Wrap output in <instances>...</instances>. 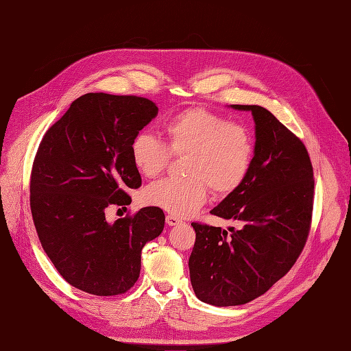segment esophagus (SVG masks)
<instances>
[{
  "instance_id": "1",
  "label": "esophagus",
  "mask_w": 351,
  "mask_h": 351,
  "mask_svg": "<svg viewBox=\"0 0 351 351\" xmlns=\"http://www.w3.org/2000/svg\"><path fill=\"white\" fill-rule=\"evenodd\" d=\"M167 224L169 226V227H174V226H177V224H180V222H182V219H180L178 217H174V215H167Z\"/></svg>"
}]
</instances>
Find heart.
<instances>
[{"mask_svg": "<svg viewBox=\"0 0 351 351\" xmlns=\"http://www.w3.org/2000/svg\"><path fill=\"white\" fill-rule=\"evenodd\" d=\"M167 143L147 132L134 134L132 161L146 178L161 174L173 155H187L186 178H167L145 190L146 204L187 217L205 204L209 187L228 195L241 186L253 162V136L246 125L205 108H189L162 124Z\"/></svg>", "mask_w": 351, "mask_h": 351, "instance_id": "heart-1", "label": "heart"}]
</instances>
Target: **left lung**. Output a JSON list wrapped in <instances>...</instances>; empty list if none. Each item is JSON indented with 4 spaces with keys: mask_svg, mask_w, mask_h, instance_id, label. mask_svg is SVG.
Segmentation results:
<instances>
[{
    "mask_svg": "<svg viewBox=\"0 0 351 351\" xmlns=\"http://www.w3.org/2000/svg\"><path fill=\"white\" fill-rule=\"evenodd\" d=\"M250 111L254 155L250 171L212 215L239 228L192 222L196 241L189 258L190 281L199 300L214 306L249 303L291 269L309 236L313 168L303 142L259 105H231Z\"/></svg>",
    "mask_w": 351,
    "mask_h": 351,
    "instance_id": "obj_1",
    "label": "left lung"
}]
</instances>
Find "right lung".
Instances as JSON below:
<instances>
[{
    "mask_svg": "<svg viewBox=\"0 0 351 351\" xmlns=\"http://www.w3.org/2000/svg\"><path fill=\"white\" fill-rule=\"evenodd\" d=\"M156 114V105L142 97L86 93L42 137L30 176L32 217L47 256L82 291L130 290L143 246L164 230L158 206L112 224L105 219V209L130 205L127 190L142 186L130 143Z\"/></svg>",
    "mask_w": 351,
    "mask_h": 351,
    "instance_id": "right-lung-1",
    "label": "right lung"
}]
</instances>
